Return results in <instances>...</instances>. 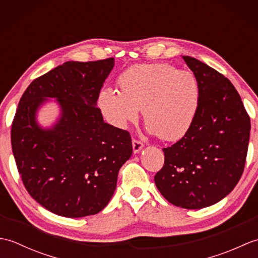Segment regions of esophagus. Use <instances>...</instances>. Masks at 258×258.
Masks as SVG:
<instances>
[{"label": "esophagus", "mask_w": 258, "mask_h": 258, "mask_svg": "<svg viewBox=\"0 0 258 258\" xmlns=\"http://www.w3.org/2000/svg\"><path fill=\"white\" fill-rule=\"evenodd\" d=\"M132 145H133V152L135 153H140V151L143 149V146H144V144L142 143L141 141H138V140H133L132 141Z\"/></svg>", "instance_id": "1"}]
</instances>
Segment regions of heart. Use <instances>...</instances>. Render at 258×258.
<instances>
[{
	"mask_svg": "<svg viewBox=\"0 0 258 258\" xmlns=\"http://www.w3.org/2000/svg\"><path fill=\"white\" fill-rule=\"evenodd\" d=\"M117 84L119 92L105 87L98 96L103 116L115 127L135 123L140 109L147 132L163 141H178L193 127L203 95L195 73L166 63L140 64L124 71Z\"/></svg>",
	"mask_w": 258,
	"mask_h": 258,
	"instance_id": "b5f03b06",
	"label": "heart"
}]
</instances>
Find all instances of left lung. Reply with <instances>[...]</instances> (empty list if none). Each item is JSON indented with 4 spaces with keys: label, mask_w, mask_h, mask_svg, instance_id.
Here are the masks:
<instances>
[{
    "label": "left lung",
    "mask_w": 258,
    "mask_h": 258,
    "mask_svg": "<svg viewBox=\"0 0 258 258\" xmlns=\"http://www.w3.org/2000/svg\"><path fill=\"white\" fill-rule=\"evenodd\" d=\"M199 78L202 102L189 132L167 149L156 187L173 205L200 210L223 200L244 172L250 119L231 81L199 59L183 56Z\"/></svg>",
    "instance_id": "obj_1"
}]
</instances>
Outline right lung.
I'll list each match as a JSON object with an SVG mask.
<instances>
[{"label":"right lung","instance_id":"add662e5","mask_svg":"<svg viewBox=\"0 0 258 258\" xmlns=\"http://www.w3.org/2000/svg\"><path fill=\"white\" fill-rule=\"evenodd\" d=\"M113 68V57L67 62L33 81L20 100L11 131L16 166L29 194L56 215L101 212L133 153L127 131L104 122L96 107ZM48 98H56L61 115L43 129L36 115Z\"/></svg>","mask_w":258,"mask_h":258}]
</instances>
